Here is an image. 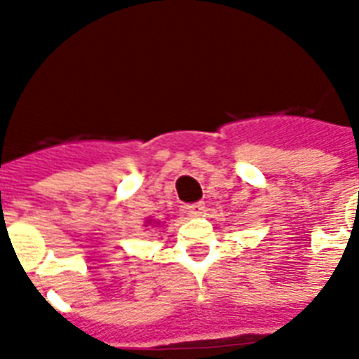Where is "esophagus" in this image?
Wrapping results in <instances>:
<instances>
[{
  "label": "esophagus",
  "mask_w": 359,
  "mask_h": 359,
  "mask_svg": "<svg viewBox=\"0 0 359 359\" xmlns=\"http://www.w3.org/2000/svg\"><path fill=\"white\" fill-rule=\"evenodd\" d=\"M203 210H205V203H194V205H188L186 207V212L190 214V216H194V218H197V216H201Z\"/></svg>",
  "instance_id": "esophagus-1"
}]
</instances>
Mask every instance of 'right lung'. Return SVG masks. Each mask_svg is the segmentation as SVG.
<instances>
[{"mask_svg":"<svg viewBox=\"0 0 359 359\" xmlns=\"http://www.w3.org/2000/svg\"><path fill=\"white\" fill-rule=\"evenodd\" d=\"M147 225H151V219H149V224H147ZM156 225H158V222H156Z\"/></svg>","mask_w":359,"mask_h":359,"instance_id":"right-lung-1","label":"right lung"}]
</instances>
